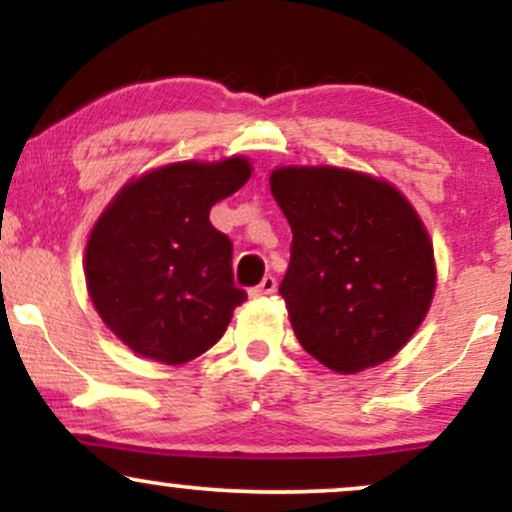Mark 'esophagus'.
I'll use <instances>...</instances> for the list:
<instances>
[{
	"mask_svg": "<svg viewBox=\"0 0 512 512\" xmlns=\"http://www.w3.org/2000/svg\"><path fill=\"white\" fill-rule=\"evenodd\" d=\"M276 291V279L274 276H264L260 281V286H255V289H250V296L252 298H264V296H272Z\"/></svg>",
	"mask_w": 512,
	"mask_h": 512,
	"instance_id": "34e87169",
	"label": "esophagus"
}]
</instances>
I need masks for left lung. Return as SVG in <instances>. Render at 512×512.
Instances as JSON below:
<instances>
[{
    "mask_svg": "<svg viewBox=\"0 0 512 512\" xmlns=\"http://www.w3.org/2000/svg\"><path fill=\"white\" fill-rule=\"evenodd\" d=\"M269 187L293 233L279 293L303 349L342 375L395 356L436 293L433 243L409 199L337 166L274 168Z\"/></svg>",
    "mask_w": 512,
    "mask_h": 512,
    "instance_id": "1",
    "label": "left lung"
}]
</instances>
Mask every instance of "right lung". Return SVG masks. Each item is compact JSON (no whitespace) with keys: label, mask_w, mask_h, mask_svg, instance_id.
<instances>
[{"label":"right lung","mask_w":512,"mask_h":512,"mask_svg":"<svg viewBox=\"0 0 512 512\" xmlns=\"http://www.w3.org/2000/svg\"><path fill=\"white\" fill-rule=\"evenodd\" d=\"M250 175L245 156L168 163L125 182L93 223L88 296L134 354L180 366L223 337L248 296L233 284V245L209 211Z\"/></svg>","instance_id":"obj_1"}]
</instances>
